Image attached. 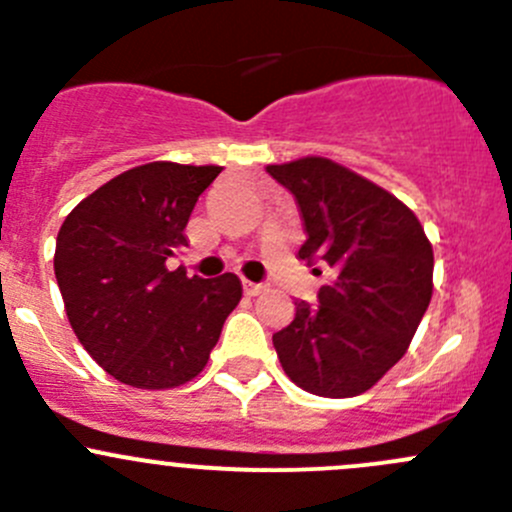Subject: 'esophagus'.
<instances>
[{"label":"esophagus","mask_w":512,"mask_h":512,"mask_svg":"<svg viewBox=\"0 0 512 512\" xmlns=\"http://www.w3.org/2000/svg\"><path fill=\"white\" fill-rule=\"evenodd\" d=\"M242 289H245V294L247 297H257V294H262L265 292V285H257V282H250V280H245L242 282Z\"/></svg>","instance_id":"obj_1"}]
</instances>
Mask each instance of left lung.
I'll return each mask as SVG.
<instances>
[{
  "mask_svg": "<svg viewBox=\"0 0 512 512\" xmlns=\"http://www.w3.org/2000/svg\"><path fill=\"white\" fill-rule=\"evenodd\" d=\"M267 173L299 205L302 260H324L334 280L319 304L294 302L289 327L272 334L299 389L327 399L369 391L409 349L433 294V247L396 195L329 158L307 156Z\"/></svg>",
  "mask_w": 512,
  "mask_h": 512,
  "instance_id": "obj_1",
  "label": "left lung"
}]
</instances>
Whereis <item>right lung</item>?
<instances>
[{
  "mask_svg": "<svg viewBox=\"0 0 512 512\" xmlns=\"http://www.w3.org/2000/svg\"><path fill=\"white\" fill-rule=\"evenodd\" d=\"M220 165H138L81 200L56 237L54 272L71 329L113 379L175 389L195 379L218 344L242 285L168 270L188 245L185 225Z\"/></svg>",
  "mask_w": 512,
  "mask_h": 512,
  "instance_id": "1",
  "label": "right lung"
}]
</instances>
